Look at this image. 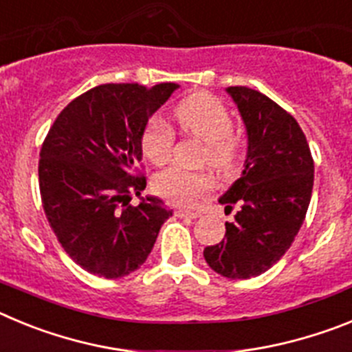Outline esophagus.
Here are the masks:
<instances>
[{"label": "esophagus", "instance_id": "esophagus-1", "mask_svg": "<svg viewBox=\"0 0 352 352\" xmlns=\"http://www.w3.org/2000/svg\"><path fill=\"white\" fill-rule=\"evenodd\" d=\"M176 217H179V219H192V220H195V219H199L201 214H199L197 211H183V210H178V211H176Z\"/></svg>", "mask_w": 352, "mask_h": 352}]
</instances>
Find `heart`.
I'll use <instances>...</instances> for the list:
<instances>
[{
  "label": "heart",
  "instance_id": "obj_1",
  "mask_svg": "<svg viewBox=\"0 0 352 352\" xmlns=\"http://www.w3.org/2000/svg\"><path fill=\"white\" fill-rule=\"evenodd\" d=\"M173 120L179 132L204 142L199 160L222 174L238 167L239 141L232 133V118L226 105L210 93H194L179 102L173 111ZM174 133L160 120H151L141 135L144 157L155 166H162L173 153ZM213 178L208 170L170 166L160 170L153 179L158 195L174 206L190 208L199 199L213 190Z\"/></svg>",
  "mask_w": 352,
  "mask_h": 352
}]
</instances>
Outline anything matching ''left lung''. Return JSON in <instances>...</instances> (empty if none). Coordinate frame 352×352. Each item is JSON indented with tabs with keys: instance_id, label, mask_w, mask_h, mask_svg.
I'll return each mask as SVG.
<instances>
[{
	"instance_id": "obj_1",
	"label": "left lung",
	"mask_w": 352,
	"mask_h": 352,
	"mask_svg": "<svg viewBox=\"0 0 352 352\" xmlns=\"http://www.w3.org/2000/svg\"><path fill=\"white\" fill-rule=\"evenodd\" d=\"M247 126L245 169L219 203L232 210L220 243L204 248L210 268L227 278H252L278 263L309 210L314 160L298 121L278 104L245 86L227 88Z\"/></svg>"
}]
</instances>
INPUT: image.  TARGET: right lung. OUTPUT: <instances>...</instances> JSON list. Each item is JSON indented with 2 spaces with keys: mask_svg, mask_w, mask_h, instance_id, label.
<instances>
[{
  "mask_svg": "<svg viewBox=\"0 0 352 352\" xmlns=\"http://www.w3.org/2000/svg\"><path fill=\"white\" fill-rule=\"evenodd\" d=\"M178 84H102L60 113L40 149V195L49 226L68 256L93 275L120 278L144 264L162 223L173 217L141 195L135 174L148 120Z\"/></svg>",
  "mask_w": 352,
  "mask_h": 352,
  "instance_id": "add662e5",
  "label": "right lung"
}]
</instances>
